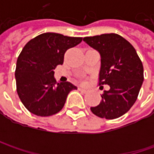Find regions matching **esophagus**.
Returning <instances> with one entry per match:
<instances>
[{
  "mask_svg": "<svg viewBox=\"0 0 154 154\" xmlns=\"http://www.w3.org/2000/svg\"><path fill=\"white\" fill-rule=\"evenodd\" d=\"M78 89H79L80 92H83V93H86V92H87V90H86V89H83V88H80V87H79Z\"/></svg>",
  "mask_w": 154,
  "mask_h": 154,
  "instance_id": "1",
  "label": "esophagus"
}]
</instances>
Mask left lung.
Wrapping results in <instances>:
<instances>
[{"mask_svg": "<svg viewBox=\"0 0 154 154\" xmlns=\"http://www.w3.org/2000/svg\"><path fill=\"white\" fill-rule=\"evenodd\" d=\"M83 41L101 56L98 85L109 86L101 95L100 103L91 110L101 118H118L137 99L144 80L142 62L132 45L118 34L86 37Z\"/></svg>", "mask_w": 154, "mask_h": 154, "instance_id": "obj_1", "label": "left lung"}]
</instances>
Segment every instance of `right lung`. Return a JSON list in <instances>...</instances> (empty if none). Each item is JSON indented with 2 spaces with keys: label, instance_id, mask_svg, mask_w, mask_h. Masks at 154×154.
Wrapping results in <instances>:
<instances>
[{
  "label": "right lung",
  "instance_id": "obj_1",
  "mask_svg": "<svg viewBox=\"0 0 154 154\" xmlns=\"http://www.w3.org/2000/svg\"><path fill=\"white\" fill-rule=\"evenodd\" d=\"M82 38L46 32L31 39L20 54L15 69L17 93L24 106L39 116L56 114L63 108L70 82L57 83L54 69L63 64L64 54L79 45Z\"/></svg>",
  "mask_w": 154,
  "mask_h": 154
}]
</instances>
